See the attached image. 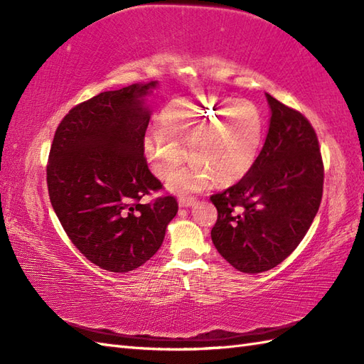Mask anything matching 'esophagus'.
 Listing matches in <instances>:
<instances>
[{
    "label": "esophagus",
    "instance_id": "1",
    "mask_svg": "<svg viewBox=\"0 0 364 364\" xmlns=\"http://www.w3.org/2000/svg\"><path fill=\"white\" fill-rule=\"evenodd\" d=\"M197 198L196 197H180L178 198V203H180L181 208H189L192 205H196Z\"/></svg>",
    "mask_w": 364,
    "mask_h": 364
}]
</instances>
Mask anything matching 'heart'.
Here are the masks:
<instances>
[{"label": "heart", "instance_id": "b5f03b06", "mask_svg": "<svg viewBox=\"0 0 364 364\" xmlns=\"http://www.w3.org/2000/svg\"><path fill=\"white\" fill-rule=\"evenodd\" d=\"M161 128L150 127L144 150L153 172L168 178L186 159L194 164L178 173L172 188L200 191L215 183L233 184L250 172L262 145L264 120L249 100L197 95L170 102L161 112Z\"/></svg>", "mask_w": 364, "mask_h": 364}]
</instances>
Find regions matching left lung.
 <instances>
[{
	"label": "left lung",
	"mask_w": 364,
	"mask_h": 364,
	"mask_svg": "<svg viewBox=\"0 0 364 364\" xmlns=\"http://www.w3.org/2000/svg\"><path fill=\"white\" fill-rule=\"evenodd\" d=\"M272 111L266 142L250 172L211 196L215 249L239 272L280 264L310 230L322 200L318 134L304 114L267 95Z\"/></svg>",
	"instance_id": "8db88e82"
}]
</instances>
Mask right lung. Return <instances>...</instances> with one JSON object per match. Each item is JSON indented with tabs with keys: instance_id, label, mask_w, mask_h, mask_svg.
I'll use <instances>...</instances> for the list:
<instances>
[{
	"instance_id": "add662e5",
	"label": "right lung",
	"mask_w": 364,
	"mask_h": 364,
	"mask_svg": "<svg viewBox=\"0 0 364 364\" xmlns=\"http://www.w3.org/2000/svg\"><path fill=\"white\" fill-rule=\"evenodd\" d=\"M156 82L102 92L72 107L54 133L46 184L54 213L84 257L111 272L149 261L178 213L144 156L150 112L142 97Z\"/></svg>"
}]
</instances>
